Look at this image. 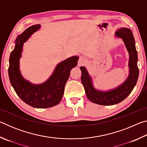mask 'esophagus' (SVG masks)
<instances>
[{
  "label": "esophagus",
  "instance_id": "obj_1",
  "mask_svg": "<svg viewBox=\"0 0 147 147\" xmlns=\"http://www.w3.org/2000/svg\"><path fill=\"white\" fill-rule=\"evenodd\" d=\"M86 63V59L84 57H80L78 61V65L82 66Z\"/></svg>",
  "mask_w": 147,
  "mask_h": 147
}]
</instances>
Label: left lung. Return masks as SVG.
<instances>
[{
  "mask_svg": "<svg viewBox=\"0 0 147 147\" xmlns=\"http://www.w3.org/2000/svg\"><path fill=\"white\" fill-rule=\"evenodd\" d=\"M116 36L123 39L129 53L130 74L124 82L115 89L103 92L96 90L92 85L91 79L84 67H81V81L83 84L87 97L92 102L100 105L110 106L118 104L130 94L138 81L139 69L138 67V53L132 32L129 28H122L116 32Z\"/></svg>",
  "mask_w": 147,
  "mask_h": 147,
  "instance_id": "left-lung-1",
  "label": "left lung"
}]
</instances>
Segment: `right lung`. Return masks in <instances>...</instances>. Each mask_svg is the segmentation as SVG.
Segmentation results:
<instances>
[{
	"label": "right lung",
	"instance_id": "obj_1",
	"mask_svg": "<svg viewBox=\"0 0 147 147\" xmlns=\"http://www.w3.org/2000/svg\"><path fill=\"white\" fill-rule=\"evenodd\" d=\"M39 28V24H35L17 36L16 47L9 56L8 74L11 86L22 100L34 108H47L57 105L61 101L71 70L77 65L78 57H71L59 63L53 75L43 84L34 85L25 80L19 70L22 49L24 42Z\"/></svg>",
	"mask_w": 147,
	"mask_h": 147
}]
</instances>
